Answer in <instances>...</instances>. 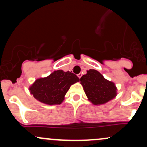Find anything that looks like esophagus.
Wrapping results in <instances>:
<instances>
[{
	"mask_svg": "<svg viewBox=\"0 0 147 147\" xmlns=\"http://www.w3.org/2000/svg\"><path fill=\"white\" fill-rule=\"evenodd\" d=\"M77 76H78V77L79 78H81L82 77V73H80V74H78V75H77Z\"/></svg>",
	"mask_w": 147,
	"mask_h": 147,
	"instance_id": "esophagus-1",
	"label": "esophagus"
}]
</instances>
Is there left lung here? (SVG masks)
Instances as JSON below:
<instances>
[{
	"label": "left lung",
	"instance_id": "1",
	"mask_svg": "<svg viewBox=\"0 0 147 147\" xmlns=\"http://www.w3.org/2000/svg\"><path fill=\"white\" fill-rule=\"evenodd\" d=\"M80 82L88 100L95 105L109 102L117 96V88L114 82L108 81L96 70H87Z\"/></svg>",
	"mask_w": 147,
	"mask_h": 147
}]
</instances>
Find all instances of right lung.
Masks as SVG:
<instances>
[{
	"instance_id": "1",
	"label": "right lung",
	"mask_w": 147,
	"mask_h": 147,
	"mask_svg": "<svg viewBox=\"0 0 147 147\" xmlns=\"http://www.w3.org/2000/svg\"><path fill=\"white\" fill-rule=\"evenodd\" d=\"M80 81L72 72L55 70L49 76L37 79L29 87V91L35 99L49 105H60L71 85Z\"/></svg>"
}]
</instances>
